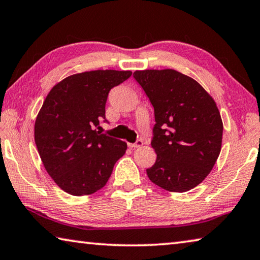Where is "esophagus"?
I'll use <instances>...</instances> for the list:
<instances>
[{"mask_svg": "<svg viewBox=\"0 0 260 260\" xmlns=\"http://www.w3.org/2000/svg\"><path fill=\"white\" fill-rule=\"evenodd\" d=\"M128 146L131 148H140V147L143 146V141L141 140V139H139V140H136L134 143H128Z\"/></svg>", "mask_w": 260, "mask_h": 260, "instance_id": "1", "label": "esophagus"}]
</instances>
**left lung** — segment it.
<instances>
[{
    "label": "left lung",
    "mask_w": 260,
    "mask_h": 260,
    "mask_svg": "<svg viewBox=\"0 0 260 260\" xmlns=\"http://www.w3.org/2000/svg\"><path fill=\"white\" fill-rule=\"evenodd\" d=\"M155 110L150 181L165 190L188 191L212 170L221 149L222 121L213 99L199 82L175 70L135 71Z\"/></svg>",
    "instance_id": "1"
}]
</instances>
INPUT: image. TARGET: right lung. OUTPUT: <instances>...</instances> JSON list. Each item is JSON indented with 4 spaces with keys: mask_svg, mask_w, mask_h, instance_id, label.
<instances>
[{
    "mask_svg": "<svg viewBox=\"0 0 260 260\" xmlns=\"http://www.w3.org/2000/svg\"><path fill=\"white\" fill-rule=\"evenodd\" d=\"M131 76L116 70L73 74L47 95L35 120V144L48 174L68 193L100 190L126 152V142L99 129L101 122H108L109 91Z\"/></svg>",
    "mask_w": 260,
    "mask_h": 260,
    "instance_id": "add662e5",
    "label": "right lung"
}]
</instances>
